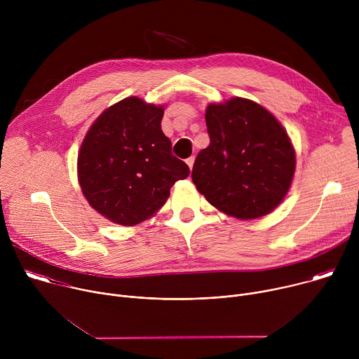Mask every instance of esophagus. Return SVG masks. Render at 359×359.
Instances as JSON below:
<instances>
[{"label":"esophagus","instance_id":"34e87169","mask_svg":"<svg viewBox=\"0 0 359 359\" xmlns=\"http://www.w3.org/2000/svg\"><path fill=\"white\" fill-rule=\"evenodd\" d=\"M186 163H187V166H189V169L191 170L193 169V163H194V158L191 156V158H189V159H186Z\"/></svg>","mask_w":359,"mask_h":359}]
</instances>
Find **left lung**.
I'll return each mask as SVG.
<instances>
[{
    "instance_id": "left-lung-1",
    "label": "left lung",
    "mask_w": 359,
    "mask_h": 359,
    "mask_svg": "<svg viewBox=\"0 0 359 359\" xmlns=\"http://www.w3.org/2000/svg\"><path fill=\"white\" fill-rule=\"evenodd\" d=\"M210 144L191 170L197 190L220 212L241 220L271 213L295 172V150L281 123L262 105L231 97L206 109Z\"/></svg>"
}]
</instances>
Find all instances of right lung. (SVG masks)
<instances>
[{"mask_svg": "<svg viewBox=\"0 0 359 359\" xmlns=\"http://www.w3.org/2000/svg\"><path fill=\"white\" fill-rule=\"evenodd\" d=\"M165 107L137 96L122 99L99 115L78 153V180L88 203L105 219L135 226L155 216L170 187L190 173L172 155L162 132Z\"/></svg>", "mask_w": 359, "mask_h": 359, "instance_id": "right-lung-1", "label": "right lung"}]
</instances>
